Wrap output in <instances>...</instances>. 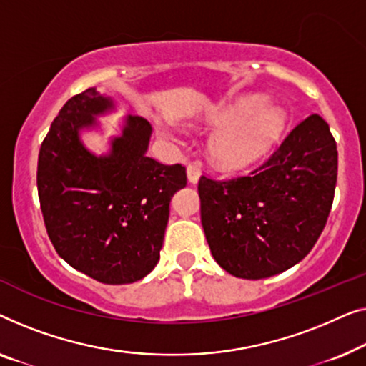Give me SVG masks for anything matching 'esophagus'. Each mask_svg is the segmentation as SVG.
<instances>
[{"instance_id":"esophagus-1","label":"esophagus","mask_w":366,"mask_h":366,"mask_svg":"<svg viewBox=\"0 0 366 366\" xmlns=\"http://www.w3.org/2000/svg\"><path fill=\"white\" fill-rule=\"evenodd\" d=\"M200 174H202V167H200V164H189L187 166V179L189 182L195 184L199 181Z\"/></svg>"}]
</instances>
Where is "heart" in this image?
Masks as SVG:
<instances>
[{
  "label": "heart",
  "mask_w": 366,
  "mask_h": 366,
  "mask_svg": "<svg viewBox=\"0 0 366 366\" xmlns=\"http://www.w3.org/2000/svg\"><path fill=\"white\" fill-rule=\"evenodd\" d=\"M210 122L224 129L210 144L212 159L235 169L254 162L279 141L287 116L282 107L267 106L264 96H245L215 111Z\"/></svg>",
  "instance_id": "obj_1"
}]
</instances>
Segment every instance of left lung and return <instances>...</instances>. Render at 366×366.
Masks as SVG:
<instances>
[{
    "instance_id": "obj_1",
    "label": "left lung",
    "mask_w": 366,
    "mask_h": 366,
    "mask_svg": "<svg viewBox=\"0 0 366 366\" xmlns=\"http://www.w3.org/2000/svg\"><path fill=\"white\" fill-rule=\"evenodd\" d=\"M337 172L335 139L312 114L249 174L200 176V220L217 264L249 280L298 264L325 229Z\"/></svg>"
}]
</instances>
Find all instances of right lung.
I'll use <instances>...</instances> for the list:
<instances>
[{"mask_svg": "<svg viewBox=\"0 0 366 366\" xmlns=\"http://www.w3.org/2000/svg\"><path fill=\"white\" fill-rule=\"evenodd\" d=\"M112 102L94 87L61 107L38 157V195L51 244L71 267L102 284L141 280L161 257L169 202L185 187L182 164L147 157L151 124L127 117L109 156L96 157L78 136Z\"/></svg>", "mask_w": 366, "mask_h": 366, "instance_id": "1", "label": "right lung"}]
</instances>
